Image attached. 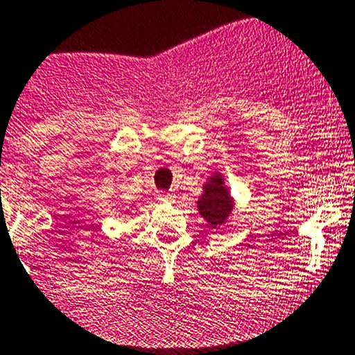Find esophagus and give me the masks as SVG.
<instances>
[{"label":"esophagus","instance_id":"34e87169","mask_svg":"<svg viewBox=\"0 0 355 355\" xmlns=\"http://www.w3.org/2000/svg\"><path fill=\"white\" fill-rule=\"evenodd\" d=\"M156 199L161 200V202H173L175 194H170V192H157Z\"/></svg>","mask_w":355,"mask_h":355}]
</instances>
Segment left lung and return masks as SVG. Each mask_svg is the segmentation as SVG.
Wrapping results in <instances>:
<instances>
[{"label":"left lung","mask_w":355,"mask_h":355,"mask_svg":"<svg viewBox=\"0 0 355 355\" xmlns=\"http://www.w3.org/2000/svg\"><path fill=\"white\" fill-rule=\"evenodd\" d=\"M199 214L209 228H221L230 220L235 209V199L232 198L227 180L220 171L211 173L202 184V194L198 199Z\"/></svg>","instance_id":"obj_1"}]
</instances>
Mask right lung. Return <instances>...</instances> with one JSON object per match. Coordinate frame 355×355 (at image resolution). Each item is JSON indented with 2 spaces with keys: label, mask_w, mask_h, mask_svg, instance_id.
I'll return each mask as SVG.
<instances>
[{
  "label": "right lung",
  "mask_w": 355,
  "mask_h": 355,
  "mask_svg": "<svg viewBox=\"0 0 355 355\" xmlns=\"http://www.w3.org/2000/svg\"><path fill=\"white\" fill-rule=\"evenodd\" d=\"M130 206H134V204H130Z\"/></svg>",
  "instance_id": "add662e5"
}]
</instances>
